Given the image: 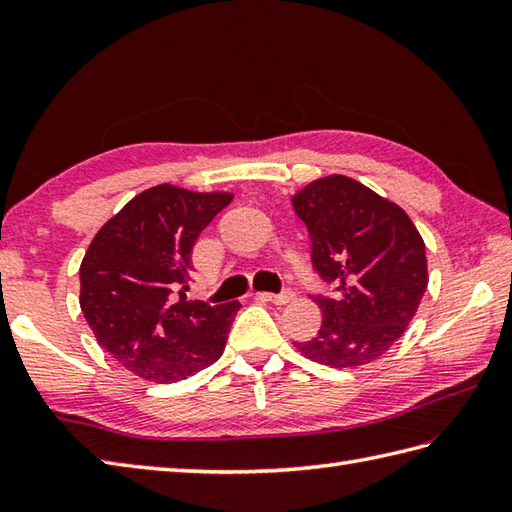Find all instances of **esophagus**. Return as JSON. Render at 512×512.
I'll list each match as a JSON object with an SVG mask.
<instances>
[{
    "mask_svg": "<svg viewBox=\"0 0 512 512\" xmlns=\"http://www.w3.org/2000/svg\"><path fill=\"white\" fill-rule=\"evenodd\" d=\"M257 299L259 301H268V303H275V306H286L292 299H295V292L286 290L281 292V295H270V292H257Z\"/></svg>",
    "mask_w": 512,
    "mask_h": 512,
    "instance_id": "esophagus-1",
    "label": "esophagus"
}]
</instances>
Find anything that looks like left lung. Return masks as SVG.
I'll return each mask as SVG.
<instances>
[{"mask_svg":"<svg viewBox=\"0 0 512 512\" xmlns=\"http://www.w3.org/2000/svg\"><path fill=\"white\" fill-rule=\"evenodd\" d=\"M312 244V266L336 286L319 297V334L297 350L321 365L376 361L405 334L429 284L424 242L398 204L347 176L312 180L290 198Z\"/></svg>","mask_w":512,"mask_h":512,"instance_id":"obj_1","label":"left lung"}]
</instances>
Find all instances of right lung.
<instances>
[{"label":"right lung","instance_id":"add662e5","mask_svg":"<svg viewBox=\"0 0 512 512\" xmlns=\"http://www.w3.org/2000/svg\"><path fill=\"white\" fill-rule=\"evenodd\" d=\"M233 193L158 184L94 235L81 262V310L96 341L129 372L176 383L222 356L239 301L187 299L191 250Z\"/></svg>","mask_w":512,"mask_h":512}]
</instances>
